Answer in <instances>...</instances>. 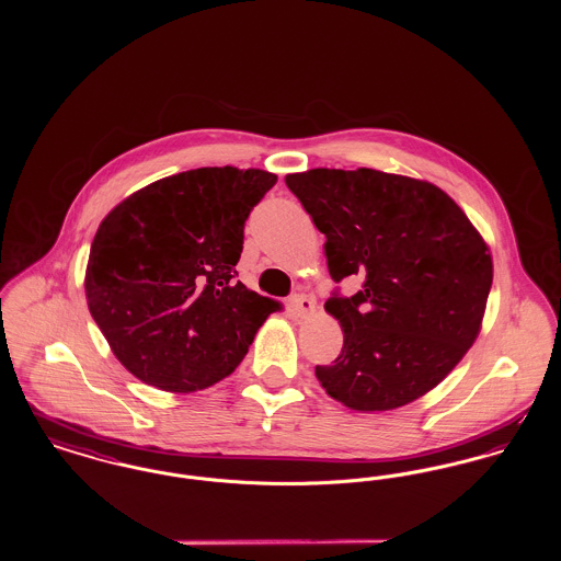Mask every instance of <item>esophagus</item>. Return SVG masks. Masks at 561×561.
Instances as JSON below:
<instances>
[{
  "label": "esophagus",
  "mask_w": 561,
  "mask_h": 561,
  "mask_svg": "<svg viewBox=\"0 0 561 561\" xmlns=\"http://www.w3.org/2000/svg\"><path fill=\"white\" fill-rule=\"evenodd\" d=\"M290 305H293L294 313L298 318H309L316 311V300L309 298L307 294H294L290 298Z\"/></svg>",
  "instance_id": "34e87169"
}]
</instances>
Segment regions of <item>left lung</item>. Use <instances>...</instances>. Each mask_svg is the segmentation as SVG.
Returning <instances> with one entry per match:
<instances>
[{
	"instance_id": "left-lung-1",
	"label": "left lung",
	"mask_w": 561,
	"mask_h": 561,
	"mask_svg": "<svg viewBox=\"0 0 561 561\" xmlns=\"http://www.w3.org/2000/svg\"><path fill=\"white\" fill-rule=\"evenodd\" d=\"M286 185L325 236L330 277L362 275L325 311L345 343L316 376L334 400L382 412L439 385L480 334L492 286L485 241L450 195L370 168H316Z\"/></svg>"
}]
</instances>
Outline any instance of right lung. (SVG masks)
Instances as JSON below:
<instances>
[{"label": "right lung", "mask_w": 561, "mask_h": 561, "mask_svg": "<svg viewBox=\"0 0 561 561\" xmlns=\"http://www.w3.org/2000/svg\"><path fill=\"white\" fill-rule=\"evenodd\" d=\"M275 183L256 168H197L136 191L105 216L83 286L128 373L191 393L240 366L279 307L236 279L245 220Z\"/></svg>", "instance_id": "add662e5"}]
</instances>
